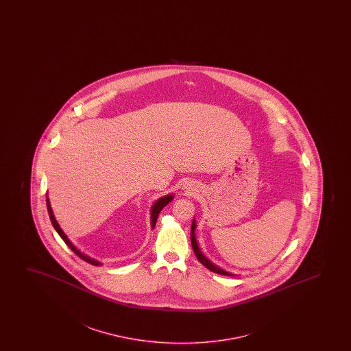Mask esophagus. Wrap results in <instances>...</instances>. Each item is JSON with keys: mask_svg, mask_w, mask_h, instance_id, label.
Returning <instances> with one entry per match:
<instances>
[{"mask_svg": "<svg viewBox=\"0 0 351 351\" xmlns=\"http://www.w3.org/2000/svg\"><path fill=\"white\" fill-rule=\"evenodd\" d=\"M188 189H192V188H188Z\"/></svg>", "mask_w": 351, "mask_h": 351, "instance_id": "34e87169", "label": "esophagus"}]
</instances>
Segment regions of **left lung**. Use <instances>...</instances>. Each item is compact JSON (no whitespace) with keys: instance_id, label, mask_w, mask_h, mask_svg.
Returning <instances> with one entry per match:
<instances>
[{"instance_id":"obj_1","label":"left lung","mask_w":351,"mask_h":351,"mask_svg":"<svg viewBox=\"0 0 351 351\" xmlns=\"http://www.w3.org/2000/svg\"><path fill=\"white\" fill-rule=\"evenodd\" d=\"M195 228H197V224H195V221H193L192 229H191V241H192L193 250H194V253L197 255V260H199V261H200V263H202L206 269H210L212 272H215V274H223V276H234V274L226 272L224 269H219V267L216 266V265L212 264L211 261H210V260H207L206 256L202 254L200 250H199L197 239H195Z\"/></svg>"}]
</instances>
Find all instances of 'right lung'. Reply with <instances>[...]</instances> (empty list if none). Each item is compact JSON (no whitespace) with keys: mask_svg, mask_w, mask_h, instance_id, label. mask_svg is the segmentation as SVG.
Segmentation results:
<instances>
[{"mask_svg":"<svg viewBox=\"0 0 351 351\" xmlns=\"http://www.w3.org/2000/svg\"><path fill=\"white\" fill-rule=\"evenodd\" d=\"M173 195L169 194V195L160 197V199H158L157 202H154V206L151 208V226H152V228H154V226H156V221H157V218H158L159 212L162 211V210H163V207L165 206V205H168L169 202L173 200ZM47 207H48L49 217H50L51 224H53V228H55V230L58 231V235L61 236V239L64 241V243H66V245H67L68 247H69V248H71V250H72L73 252L79 256V258H82L84 261H86L88 264L95 265V266H99V265H101L99 261L91 259L90 256H87V255L82 253L80 250H77V247H74V245H73L71 241L68 240L67 236H66V234L63 232L62 229H61L60 226H58V221L55 219L53 210H51V206H50V202H49V197H47Z\"/></svg>","mask_w":351,"mask_h":351,"instance_id":"right-lung-1","label":"right lung"}]
</instances>
